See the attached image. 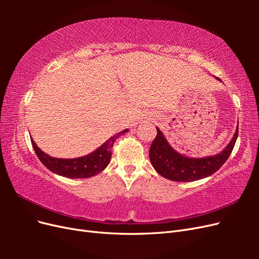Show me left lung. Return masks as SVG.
<instances>
[{"instance_id":"left-lung-1","label":"left lung","mask_w":259,"mask_h":259,"mask_svg":"<svg viewBox=\"0 0 259 259\" xmlns=\"http://www.w3.org/2000/svg\"><path fill=\"white\" fill-rule=\"evenodd\" d=\"M218 81H222L216 77ZM158 134L151 144L149 158L154 169L163 176L173 182H194L213 175L223 166L231 154L234 144L237 142L239 124L236 133L224 150L215 155L204 158H189L177 152L166 140L165 136L156 127Z\"/></svg>"}]
</instances>
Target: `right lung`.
<instances>
[{
	"mask_svg": "<svg viewBox=\"0 0 259 259\" xmlns=\"http://www.w3.org/2000/svg\"><path fill=\"white\" fill-rule=\"evenodd\" d=\"M127 132L128 130H124L117 133L116 135H113L105 144L97 148L95 151L75 159L53 158V156L42 151L35 145L32 138H31V143H32V147L38 160L53 173L68 178H90L99 174L108 166V164L110 163L111 148L114 142L117 137Z\"/></svg>",
	"mask_w": 259,
	"mask_h": 259,
	"instance_id": "obj_1",
	"label": "right lung"
}]
</instances>
